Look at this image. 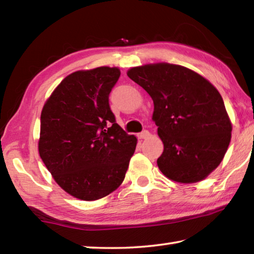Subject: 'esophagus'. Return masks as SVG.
Masks as SVG:
<instances>
[{"mask_svg":"<svg viewBox=\"0 0 254 254\" xmlns=\"http://www.w3.org/2000/svg\"><path fill=\"white\" fill-rule=\"evenodd\" d=\"M137 136H139V139H147V137L150 136V132L148 130H144V131H142L141 133H139V134H137Z\"/></svg>","mask_w":254,"mask_h":254,"instance_id":"34e87169","label":"esophagus"}]
</instances>
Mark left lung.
Here are the masks:
<instances>
[{"label": "left lung", "mask_w": 254, "mask_h": 254, "mask_svg": "<svg viewBox=\"0 0 254 254\" xmlns=\"http://www.w3.org/2000/svg\"><path fill=\"white\" fill-rule=\"evenodd\" d=\"M127 76L153 101L163 142L157 160L161 173L183 184L207 177L231 141L232 124L217 89L197 72L166 63L131 68Z\"/></svg>", "instance_id": "8db88e82"}]
</instances>
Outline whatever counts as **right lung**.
<instances>
[{"label": "right lung", "mask_w": 254, "mask_h": 254, "mask_svg": "<svg viewBox=\"0 0 254 254\" xmlns=\"http://www.w3.org/2000/svg\"><path fill=\"white\" fill-rule=\"evenodd\" d=\"M119 68L98 67L67 76L46 102L39 154L68 194L96 200L122 184L136 137L115 121L109 96Z\"/></svg>", "instance_id": "obj_1"}]
</instances>
